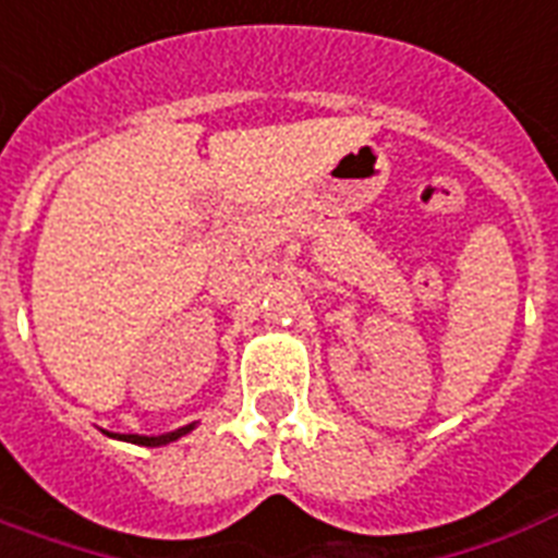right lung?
Wrapping results in <instances>:
<instances>
[{"instance_id":"obj_1","label":"right lung","mask_w":558,"mask_h":558,"mask_svg":"<svg viewBox=\"0 0 558 558\" xmlns=\"http://www.w3.org/2000/svg\"><path fill=\"white\" fill-rule=\"evenodd\" d=\"M193 425H185V428H177V432H170V434H161V437H142V434H109V437H118V440H126V442H138V446H165V442H173L179 440L182 434L191 432Z\"/></svg>"}]
</instances>
